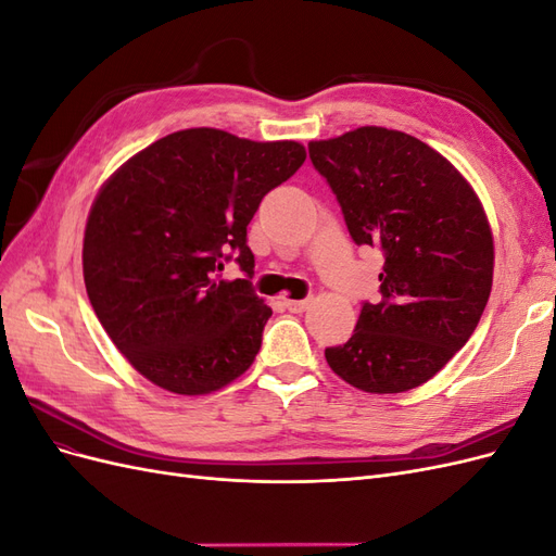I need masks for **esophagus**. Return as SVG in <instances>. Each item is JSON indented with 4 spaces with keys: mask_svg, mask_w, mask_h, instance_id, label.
Masks as SVG:
<instances>
[{
    "mask_svg": "<svg viewBox=\"0 0 556 556\" xmlns=\"http://www.w3.org/2000/svg\"><path fill=\"white\" fill-rule=\"evenodd\" d=\"M311 306L308 299H285V308L292 313H304Z\"/></svg>",
    "mask_w": 556,
    "mask_h": 556,
    "instance_id": "esophagus-1",
    "label": "esophagus"
}]
</instances>
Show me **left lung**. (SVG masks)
I'll list each match as a JSON object with an SVG mask.
<instances>
[{
    "label": "left lung",
    "instance_id": "8db88e82",
    "mask_svg": "<svg viewBox=\"0 0 556 556\" xmlns=\"http://www.w3.org/2000/svg\"><path fill=\"white\" fill-rule=\"evenodd\" d=\"M315 169L339 199L357 245L384 252L380 304L327 348L331 371L368 394L431 380L476 331L494 278L482 201L439 150L406 131L366 125L311 141Z\"/></svg>",
    "mask_w": 556,
    "mask_h": 556
}]
</instances>
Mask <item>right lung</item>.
I'll return each instance as SVG.
<instances>
[{"instance_id": "obj_1", "label": "right lung", "mask_w": 556, "mask_h": 556, "mask_svg": "<svg viewBox=\"0 0 556 556\" xmlns=\"http://www.w3.org/2000/svg\"><path fill=\"white\" fill-rule=\"evenodd\" d=\"M304 160L296 141L192 127L150 143L102 185L83 237V278L99 323L143 378L201 396L255 362L271 308L250 280L216 271L233 249L252 278L245 229Z\"/></svg>"}]
</instances>
